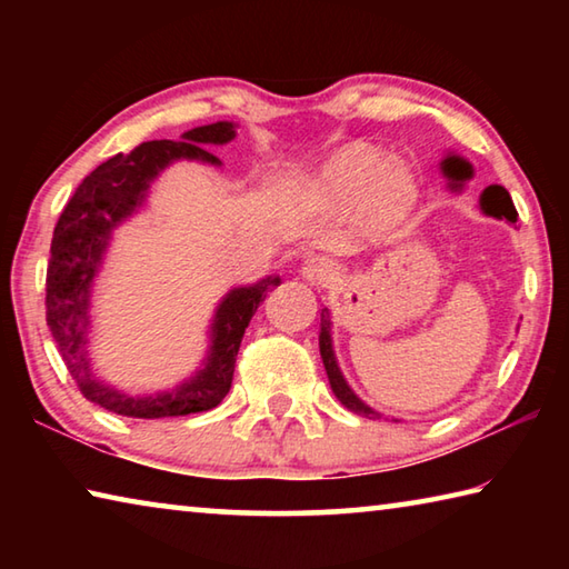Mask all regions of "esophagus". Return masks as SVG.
<instances>
[{"instance_id": "esophagus-1", "label": "esophagus", "mask_w": 569, "mask_h": 569, "mask_svg": "<svg viewBox=\"0 0 569 569\" xmlns=\"http://www.w3.org/2000/svg\"><path fill=\"white\" fill-rule=\"evenodd\" d=\"M333 273H336V266L331 258L326 256H311L303 263V278L306 281H311L313 286H326L333 278Z\"/></svg>"}]
</instances>
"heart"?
<instances>
[{"mask_svg": "<svg viewBox=\"0 0 569 569\" xmlns=\"http://www.w3.org/2000/svg\"><path fill=\"white\" fill-rule=\"evenodd\" d=\"M329 188L333 196L356 200L377 188L391 203H403L409 198V178L397 166L371 150L353 148L333 160L329 168Z\"/></svg>", "mask_w": 569, "mask_h": 569, "instance_id": "heart-1", "label": "heart"}]
</instances>
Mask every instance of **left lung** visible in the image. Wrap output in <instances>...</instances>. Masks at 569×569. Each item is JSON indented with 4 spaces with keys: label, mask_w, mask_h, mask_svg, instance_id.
I'll return each mask as SVG.
<instances>
[{
    "label": "left lung",
    "mask_w": 569,
    "mask_h": 569,
    "mask_svg": "<svg viewBox=\"0 0 569 569\" xmlns=\"http://www.w3.org/2000/svg\"><path fill=\"white\" fill-rule=\"evenodd\" d=\"M445 170L449 176L455 178H469L471 176V168L469 162L459 160V158H447L445 160ZM481 208H485V213L495 216V218H507L509 223H517V208L512 203V198H509V192L502 186H489L485 192H481ZM319 346H321V359L326 366V373H329V381H331V389L339 401L343 403L346 409L359 413V417L366 419H379V413L366 407V403L356 397V393L349 389V383L343 381L339 366H336L333 359V349H331V321H329V308H323L321 311V336H319Z\"/></svg>",
    "instance_id": "left-lung-1"
}]
</instances>
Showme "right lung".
Returning a JSON list of instances; mask_svg holds the SVG:
<instances>
[{"label":"right lung","instance_id":"1","mask_svg":"<svg viewBox=\"0 0 569 569\" xmlns=\"http://www.w3.org/2000/svg\"><path fill=\"white\" fill-rule=\"evenodd\" d=\"M233 138V122H216L188 130L182 140H150L134 148L130 156L120 152L80 182V188L67 200L62 216L57 220L50 266H47V326H50L52 339L77 389L82 391L84 399L100 403L102 409L132 419L186 417V413L218 407L230 391L240 339H243L258 303L273 286L281 283L276 276L263 278L256 286L236 288L226 296L216 313L213 346H210L206 369L198 371L182 387L168 393H156V397H128L92 377L88 356V301L92 278L100 268L102 250L108 246L112 228L142 206L158 172L178 158L218 166L220 160L213 152H208L206 146H223Z\"/></svg>","mask_w":569,"mask_h":569}]
</instances>
